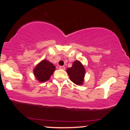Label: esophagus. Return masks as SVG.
I'll use <instances>...</instances> for the list:
<instances>
[{
	"label": "esophagus",
	"mask_w": 130,
	"mask_h": 130,
	"mask_svg": "<svg viewBox=\"0 0 130 130\" xmlns=\"http://www.w3.org/2000/svg\"><path fill=\"white\" fill-rule=\"evenodd\" d=\"M59 68H60V69H61V70H64L65 69V67L64 66H60V67H59Z\"/></svg>",
	"instance_id": "obj_1"
}]
</instances>
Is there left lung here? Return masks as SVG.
<instances>
[{
    "mask_svg": "<svg viewBox=\"0 0 130 130\" xmlns=\"http://www.w3.org/2000/svg\"><path fill=\"white\" fill-rule=\"evenodd\" d=\"M67 72L69 76L70 80L74 84L83 85L86 70L83 65L79 60H75L71 68H68Z\"/></svg>",
    "mask_w": 130,
    "mask_h": 130,
    "instance_id": "8db88e82",
    "label": "left lung"
}]
</instances>
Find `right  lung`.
<instances>
[{"instance_id": "add662e5", "label": "right lung", "mask_w": 130, "mask_h": 130, "mask_svg": "<svg viewBox=\"0 0 130 130\" xmlns=\"http://www.w3.org/2000/svg\"><path fill=\"white\" fill-rule=\"evenodd\" d=\"M55 70L56 67L53 63L47 60H43L34 68V74L38 81L44 83L50 79Z\"/></svg>"}]
</instances>
